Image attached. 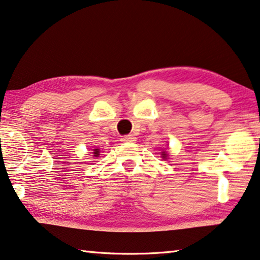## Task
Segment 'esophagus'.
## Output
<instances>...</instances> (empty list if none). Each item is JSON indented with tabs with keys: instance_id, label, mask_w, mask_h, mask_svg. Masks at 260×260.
<instances>
[{
	"instance_id": "34e87169",
	"label": "esophagus",
	"mask_w": 260,
	"mask_h": 260,
	"mask_svg": "<svg viewBox=\"0 0 260 260\" xmlns=\"http://www.w3.org/2000/svg\"><path fill=\"white\" fill-rule=\"evenodd\" d=\"M121 141L122 142H134L135 138L133 137V135H123V137H121Z\"/></svg>"
}]
</instances>
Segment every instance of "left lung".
<instances>
[{"label":"left lung","instance_id":"8db88e82","mask_svg":"<svg viewBox=\"0 0 260 260\" xmlns=\"http://www.w3.org/2000/svg\"><path fill=\"white\" fill-rule=\"evenodd\" d=\"M162 157H164V158L167 157V154H166V153H162Z\"/></svg>","mask_w":260,"mask_h":260}]
</instances>
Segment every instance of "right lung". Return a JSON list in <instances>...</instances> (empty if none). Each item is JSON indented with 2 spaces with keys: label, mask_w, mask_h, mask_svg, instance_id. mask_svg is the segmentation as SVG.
I'll list each match as a JSON object with an SVG mask.
<instances>
[{
  "label": "right lung",
  "mask_w": 260,
  "mask_h": 260,
  "mask_svg": "<svg viewBox=\"0 0 260 260\" xmlns=\"http://www.w3.org/2000/svg\"><path fill=\"white\" fill-rule=\"evenodd\" d=\"M93 154H94V156H98V155H99V149L98 148L93 149Z\"/></svg>",
  "instance_id": "right-lung-1"
}]
</instances>
